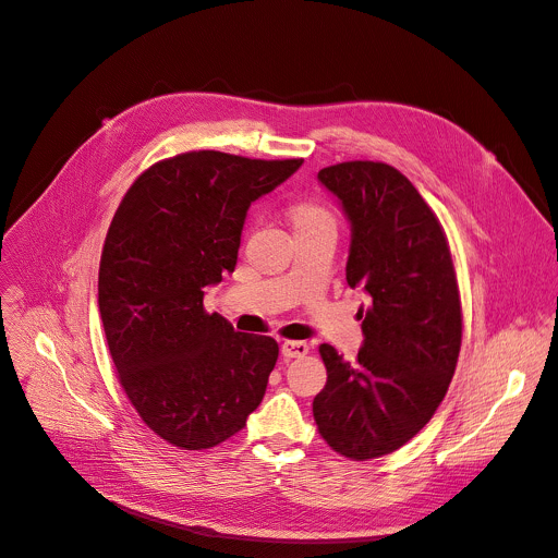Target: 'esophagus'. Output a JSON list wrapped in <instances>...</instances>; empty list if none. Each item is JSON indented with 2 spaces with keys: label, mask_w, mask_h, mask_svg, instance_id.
Returning <instances> with one entry per match:
<instances>
[{
  "label": "esophagus",
  "mask_w": 558,
  "mask_h": 558,
  "mask_svg": "<svg viewBox=\"0 0 558 558\" xmlns=\"http://www.w3.org/2000/svg\"><path fill=\"white\" fill-rule=\"evenodd\" d=\"M280 353L284 361H293V359H302L310 353V344L300 342V340H284L280 347Z\"/></svg>",
  "instance_id": "obj_1"
}]
</instances>
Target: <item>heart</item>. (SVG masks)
<instances>
[{
	"mask_svg": "<svg viewBox=\"0 0 558 558\" xmlns=\"http://www.w3.org/2000/svg\"><path fill=\"white\" fill-rule=\"evenodd\" d=\"M289 218L295 233L318 227H333L331 214L323 205H316V202H298V205L289 209Z\"/></svg>",
	"mask_w": 558,
	"mask_h": 558,
	"instance_id": "obj_1",
	"label": "heart"
}]
</instances>
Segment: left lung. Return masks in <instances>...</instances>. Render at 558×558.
Instances as JSON below:
<instances>
[{"label": "left lung", "instance_id": "obj_1", "mask_svg": "<svg viewBox=\"0 0 558 558\" xmlns=\"http://www.w3.org/2000/svg\"><path fill=\"white\" fill-rule=\"evenodd\" d=\"M318 182L351 227L347 284L363 287L369 307L356 361L320 344L327 385L314 418L331 449L367 461L412 440L442 402L463 336L459 284L438 218L400 171L356 160Z\"/></svg>", "mask_w": 558, "mask_h": 558}]
</instances>
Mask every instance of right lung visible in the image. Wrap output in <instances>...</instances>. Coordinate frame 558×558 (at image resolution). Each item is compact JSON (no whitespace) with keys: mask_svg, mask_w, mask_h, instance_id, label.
<instances>
[{"mask_svg":"<svg viewBox=\"0 0 558 558\" xmlns=\"http://www.w3.org/2000/svg\"><path fill=\"white\" fill-rule=\"evenodd\" d=\"M300 165L191 150L144 171L113 216L99 316L131 404L175 447L220 445L263 402L278 342L235 331L202 302L235 269L251 202Z\"/></svg>","mask_w":558,"mask_h":558,"instance_id":"add662e5","label":"right lung"}]
</instances>
